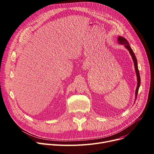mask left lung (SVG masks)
<instances>
[{
    "mask_svg": "<svg viewBox=\"0 0 154 154\" xmlns=\"http://www.w3.org/2000/svg\"><path fill=\"white\" fill-rule=\"evenodd\" d=\"M118 42H119L120 44H123L125 45L126 48L129 51L130 54H131L132 58H133V60L134 61V66H135V70H136V75H137V88L136 90V100L137 98V94H138V91H139V88L140 87V75H139V69H138V66H137V59L136 57L134 55V52L133 51L131 47H130L129 43L128 42L127 40L121 36H119L118 39Z\"/></svg>",
    "mask_w": 154,
    "mask_h": 154,
    "instance_id": "left-lung-1",
    "label": "left lung"
}]
</instances>
